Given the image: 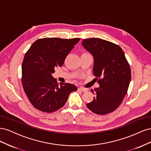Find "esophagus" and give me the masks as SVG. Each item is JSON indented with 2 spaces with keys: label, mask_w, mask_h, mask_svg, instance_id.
<instances>
[{
  "label": "esophagus",
  "mask_w": 151,
  "mask_h": 151,
  "mask_svg": "<svg viewBox=\"0 0 151 151\" xmlns=\"http://www.w3.org/2000/svg\"><path fill=\"white\" fill-rule=\"evenodd\" d=\"M78 90L82 91V92H86V91H88V89H86V88H79Z\"/></svg>",
  "instance_id": "34e87169"
}]
</instances>
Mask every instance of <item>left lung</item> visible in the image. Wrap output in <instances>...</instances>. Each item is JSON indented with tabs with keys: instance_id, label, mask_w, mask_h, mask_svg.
Segmentation results:
<instances>
[{
	"instance_id": "1",
	"label": "left lung",
	"mask_w": 151,
	"mask_h": 151,
	"mask_svg": "<svg viewBox=\"0 0 151 151\" xmlns=\"http://www.w3.org/2000/svg\"><path fill=\"white\" fill-rule=\"evenodd\" d=\"M82 45L93 56V74L99 84L94 91L91 89L96 96L86 106L98 115L113 112L122 103L131 80L125 53L118 45L99 38L83 40Z\"/></svg>"
}]
</instances>
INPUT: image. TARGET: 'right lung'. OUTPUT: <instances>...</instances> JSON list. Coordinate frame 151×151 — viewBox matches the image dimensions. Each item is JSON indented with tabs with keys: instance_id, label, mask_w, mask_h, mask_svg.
<instances>
[{
	"instance_id": "add662e5",
	"label": "right lung",
	"mask_w": 151,
	"mask_h": 151,
	"mask_svg": "<svg viewBox=\"0 0 151 151\" xmlns=\"http://www.w3.org/2000/svg\"><path fill=\"white\" fill-rule=\"evenodd\" d=\"M80 38H45L32 44L22 64V84L32 105L38 110L54 112L64 106L70 93L77 90L74 84L58 85L52 76L61 67L67 55Z\"/></svg>"
}]
</instances>
